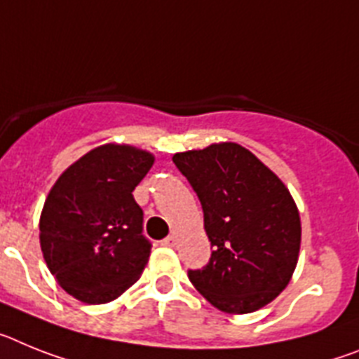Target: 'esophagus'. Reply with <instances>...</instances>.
<instances>
[{"label":"esophagus","instance_id":"obj_1","mask_svg":"<svg viewBox=\"0 0 359 359\" xmlns=\"http://www.w3.org/2000/svg\"><path fill=\"white\" fill-rule=\"evenodd\" d=\"M162 244L166 245V248H177V244H179V236L177 235L166 236V238L162 240Z\"/></svg>","mask_w":359,"mask_h":359}]
</instances>
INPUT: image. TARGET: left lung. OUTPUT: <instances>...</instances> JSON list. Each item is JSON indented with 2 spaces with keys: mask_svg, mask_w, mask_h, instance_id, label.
I'll return each instance as SVG.
<instances>
[{
  "mask_svg": "<svg viewBox=\"0 0 359 359\" xmlns=\"http://www.w3.org/2000/svg\"><path fill=\"white\" fill-rule=\"evenodd\" d=\"M201 198L210 264L189 280L213 307L248 314L291 282L302 244L300 211L287 186L248 148L215 142L173 155Z\"/></svg>",
  "mask_w": 359,
  "mask_h": 359,
  "instance_id": "8db88e82",
  "label": "left lung"
}]
</instances>
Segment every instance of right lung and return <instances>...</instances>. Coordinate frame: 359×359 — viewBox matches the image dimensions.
<instances>
[{
	"mask_svg": "<svg viewBox=\"0 0 359 359\" xmlns=\"http://www.w3.org/2000/svg\"><path fill=\"white\" fill-rule=\"evenodd\" d=\"M132 144L90 149L59 175L39 217V244L55 282L83 304L119 298L141 278L151 244L133 189L154 166Z\"/></svg>",
	"mask_w": 359,
	"mask_h": 359,
	"instance_id": "1",
	"label": "right lung"
}]
</instances>
